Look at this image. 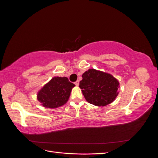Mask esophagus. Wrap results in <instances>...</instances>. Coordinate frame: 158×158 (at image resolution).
<instances>
[{
  "mask_svg": "<svg viewBox=\"0 0 158 158\" xmlns=\"http://www.w3.org/2000/svg\"><path fill=\"white\" fill-rule=\"evenodd\" d=\"M74 84H75V85H76V86H78V85H79V81L78 80L76 81V82H74Z\"/></svg>",
  "mask_w": 158,
  "mask_h": 158,
  "instance_id": "1",
  "label": "esophagus"
}]
</instances>
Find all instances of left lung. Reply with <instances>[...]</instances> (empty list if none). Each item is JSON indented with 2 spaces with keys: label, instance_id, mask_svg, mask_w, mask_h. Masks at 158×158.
I'll list each match as a JSON object with an SVG mask.
<instances>
[{
  "label": "left lung",
  "instance_id": "1",
  "mask_svg": "<svg viewBox=\"0 0 158 158\" xmlns=\"http://www.w3.org/2000/svg\"><path fill=\"white\" fill-rule=\"evenodd\" d=\"M119 83L108 73L89 69L82 74L79 87L85 99L96 106H106L117 98Z\"/></svg>",
  "mask_w": 158,
  "mask_h": 158
}]
</instances>
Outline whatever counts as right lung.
<instances>
[{
    "label": "right lung",
    "instance_id": "1",
    "mask_svg": "<svg viewBox=\"0 0 158 158\" xmlns=\"http://www.w3.org/2000/svg\"><path fill=\"white\" fill-rule=\"evenodd\" d=\"M74 86L66 77H54L40 91L37 99L45 107H59L67 102Z\"/></svg>",
    "mask_w": 158,
    "mask_h": 158
}]
</instances>
